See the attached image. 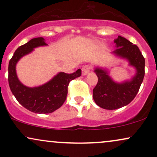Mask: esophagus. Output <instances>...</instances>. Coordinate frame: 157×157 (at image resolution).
Segmentation results:
<instances>
[{
  "label": "esophagus",
  "instance_id": "obj_1",
  "mask_svg": "<svg viewBox=\"0 0 157 157\" xmlns=\"http://www.w3.org/2000/svg\"><path fill=\"white\" fill-rule=\"evenodd\" d=\"M91 68H92V66H91V65H86V66H84L82 68V75H87V74L89 72L90 70H91Z\"/></svg>",
  "mask_w": 157,
  "mask_h": 157
}]
</instances>
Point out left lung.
<instances>
[{
	"instance_id": "obj_1",
	"label": "left lung",
	"mask_w": 157,
	"mask_h": 157,
	"mask_svg": "<svg viewBox=\"0 0 157 157\" xmlns=\"http://www.w3.org/2000/svg\"><path fill=\"white\" fill-rule=\"evenodd\" d=\"M114 43L117 48L113 53L126 59L136 68V73L131 80L119 83L111 78L106 70L95 68L98 82L93 89L94 100L100 108L108 110L120 109L130 103L137 94L145 76V58L138 46L121 36Z\"/></svg>"
}]
</instances>
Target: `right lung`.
Masks as SVG:
<instances>
[{
	"label": "right lung",
	"instance_id": "add662e5",
	"mask_svg": "<svg viewBox=\"0 0 157 157\" xmlns=\"http://www.w3.org/2000/svg\"><path fill=\"white\" fill-rule=\"evenodd\" d=\"M45 41L44 37H36L17 48L10 60L8 68L9 85L16 100L29 111L37 113H49L61 107L66 99L70 81L81 76V69L79 68L72 74L58 73L38 87H27L21 83L16 74V64L35 48L46 46Z\"/></svg>",
	"mask_w": 157,
	"mask_h": 157
}]
</instances>
